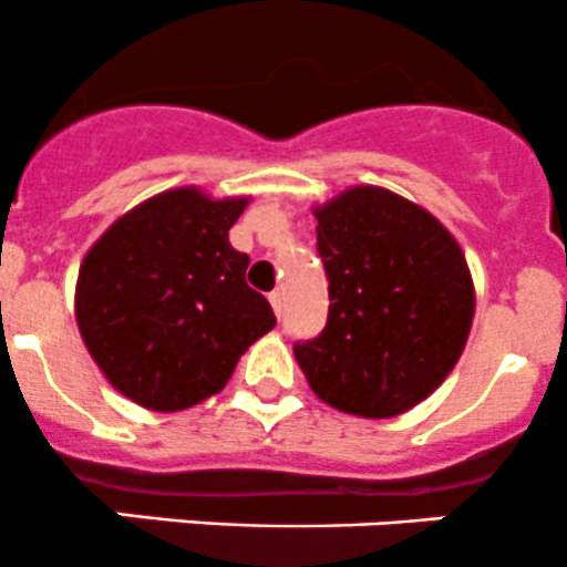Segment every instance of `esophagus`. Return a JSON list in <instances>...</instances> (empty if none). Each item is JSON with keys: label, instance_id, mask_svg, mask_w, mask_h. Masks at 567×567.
<instances>
[{"label": "esophagus", "instance_id": "obj_1", "mask_svg": "<svg viewBox=\"0 0 567 567\" xmlns=\"http://www.w3.org/2000/svg\"><path fill=\"white\" fill-rule=\"evenodd\" d=\"M270 306H272V311H276V317L281 319V311H284V295H281V291H270Z\"/></svg>", "mask_w": 567, "mask_h": 567}]
</instances>
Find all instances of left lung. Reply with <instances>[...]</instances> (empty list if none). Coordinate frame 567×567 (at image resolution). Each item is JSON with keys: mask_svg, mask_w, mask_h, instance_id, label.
Returning <instances> with one entry per match:
<instances>
[{"mask_svg": "<svg viewBox=\"0 0 567 567\" xmlns=\"http://www.w3.org/2000/svg\"><path fill=\"white\" fill-rule=\"evenodd\" d=\"M328 276L322 333L295 341L319 400L389 419L427 400L466 347L474 284L455 237L430 212L380 187L317 209Z\"/></svg>", "mask_w": 567, "mask_h": 567, "instance_id": "1", "label": "left lung"}]
</instances>
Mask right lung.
<instances>
[{"mask_svg":"<svg viewBox=\"0 0 567 567\" xmlns=\"http://www.w3.org/2000/svg\"><path fill=\"white\" fill-rule=\"evenodd\" d=\"M248 198L167 189L112 223L76 281V322L93 361L148 411H184L217 394L239 355L276 328L245 284L250 259L228 243Z\"/></svg>","mask_w":567,"mask_h":567,"instance_id":"1","label":"right lung"}]
</instances>
